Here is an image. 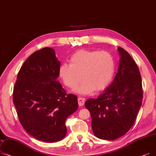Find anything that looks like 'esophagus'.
I'll use <instances>...</instances> for the list:
<instances>
[{
  "label": "esophagus",
  "mask_w": 156,
  "mask_h": 156,
  "mask_svg": "<svg viewBox=\"0 0 156 156\" xmlns=\"http://www.w3.org/2000/svg\"><path fill=\"white\" fill-rule=\"evenodd\" d=\"M78 102L79 106H82L84 105V103H85V99L82 98H78Z\"/></svg>",
  "instance_id": "esophagus-1"
}]
</instances>
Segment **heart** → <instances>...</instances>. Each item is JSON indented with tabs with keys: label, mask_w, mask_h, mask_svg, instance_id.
Listing matches in <instances>:
<instances>
[{
	"label": "heart",
	"mask_w": 156,
	"mask_h": 156,
	"mask_svg": "<svg viewBox=\"0 0 156 156\" xmlns=\"http://www.w3.org/2000/svg\"><path fill=\"white\" fill-rule=\"evenodd\" d=\"M69 62L60 67L59 76L66 86L73 89L79 85L82 77L84 82L75 90L80 94L105 89L114 75L113 57L106 51L81 50L71 57Z\"/></svg>",
	"instance_id": "heart-1"
}]
</instances>
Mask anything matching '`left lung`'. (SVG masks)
<instances>
[{
	"instance_id": "left-lung-1",
	"label": "left lung",
	"mask_w": 156,
	"mask_h": 156,
	"mask_svg": "<svg viewBox=\"0 0 156 156\" xmlns=\"http://www.w3.org/2000/svg\"><path fill=\"white\" fill-rule=\"evenodd\" d=\"M118 72L113 82L96 99L85 101L93 133L97 138L113 140L133 126L142 103L143 90L138 67L124 49L118 47Z\"/></svg>"
}]
</instances>
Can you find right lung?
Masks as SVG:
<instances>
[{"instance_id":"add662e5","label":"right lung","mask_w":156,"mask_h":156,"mask_svg":"<svg viewBox=\"0 0 156 156\" xmlns=\"http://www.w3.org/2000/svg\"><path fill=\"white\" fill-rule=\"evenodd\" d=\"M60 62L54 49L36 51L20 68L13 89V103L24 129L36 139L53 143L67 133L66 119L78 107L57 80Z\"/></svg>"}]
</instances>
